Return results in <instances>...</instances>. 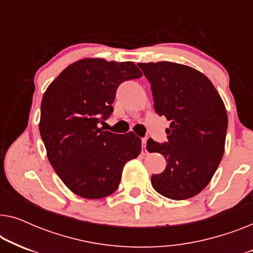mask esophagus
I'll use <instances>...</instances> for the list:
<instances>
[{"label": "esophagus", "instance_id": "34e87169", "mask_svg": "<svg viewBox=\"0 0 253 253\" xmlns=\"http://www.w3.org/2000/svg\"><path fill=\"white\" fill-rule=\"evenodd\" d=\"M147 139H148V138H143V139H141V144H143V150H144L145 152H147V150H146V145H147Z\"/></svg>", "mask_w": 253, "mask_h": 253}]
</instances>
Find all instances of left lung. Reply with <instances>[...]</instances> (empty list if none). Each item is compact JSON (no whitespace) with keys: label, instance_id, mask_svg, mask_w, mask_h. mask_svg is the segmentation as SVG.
<instances>
[{"label":"left lung","instance_id":"left-lung-1","mask_svg":"<svg viewBox=\"0 0 253 253\" xmlns=\"http://www.w3.org/2000/svg\"><path fill=\"white\" fill-rule=\"evenodd\" d=\"M151 83L154 109L170 121L168 141L148 139L146 150L167 160L151 182L160 195L184 200L206 188L224 152L228 116L212 82L202 72L174 62L138 63Z\"/></svg>","mask_w":253,"mask_h":253}]
</instances>
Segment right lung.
Masks as SVG:
<instances>
[{
  "label": "right lung",
  "mask_w": 253,
  "mask_h": 253,
  "mask_svg": "<svg viewBox=\"0 0 253 253\" xmlns=\"http://www.w3.org/2000/svg\"><path fill=\"white\" fill-rule=\"evenodd\" d=\"M141 76L133 62L83 58L65 68L44 92L39 130L48 160L77 196L112 195L124 165L140 154L141 140L132 131L116 134L99 123L113 113L121 83Z\"/></svg>",
  "instance_id": "add662e5"
}]
</instances>
